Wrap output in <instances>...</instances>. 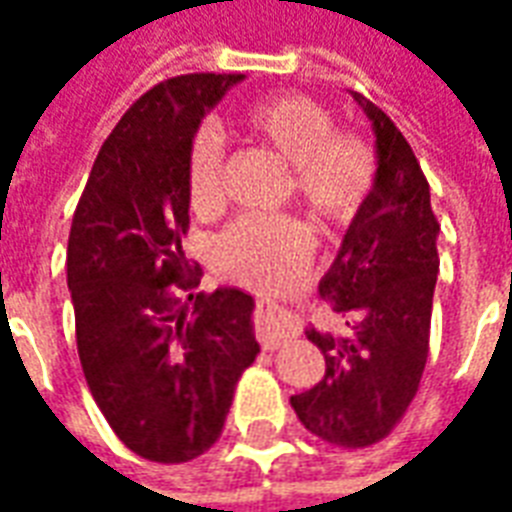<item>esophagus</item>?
Returning a JSON list of instances; mask_svg holds the SVG:
<instances>
[{
    "instance_id": "1",
    "label": "esophagus",
    "mask_w": 512,
    "mask_h": 512,
    "mask_svg": "<svg viewBox=\"0 0 512 512\" xmlns=\"http://www.w3.org/2000/svg\"><path fill=\"white\" fill-rule=\"evenodd\" d=\"M301 323L288 310H282L274 301H260L257 304V337L266 351H277L293 337H299Z\"/></svg>"
}]
</instances>
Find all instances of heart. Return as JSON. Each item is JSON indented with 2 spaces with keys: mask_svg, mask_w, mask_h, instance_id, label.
<instances>
[{
  "mask_svg": "<svg viewBox=\"0 0 512 512\" xmlns=\"http://www.w3.org/2000/svg\"><path fill=\"white\" fill-rule=\"evenodd\" d=\"M238 126L290 164L299 200L332 227L354 222L376 189L378 158L356 131L332 128V115L307 95H268L244 106ZM224 142L213 126L197 128L186 158V186L194 211L219 202ZM312 227L299 216H238L224 227L213 260L227 277L252 288H279L310 260Z\"/></svg>",
  "mask_w": 512,
  "mask_h": 512,
  "instance_id": "1",
  "label": "heart"
}]
</instances>
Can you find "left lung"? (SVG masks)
<instances>
[{
  "instance_id": "1",
  "label": "left lung",
  "mask_w": 512,
  "mask_h": 512,
  "mask_svg": "<svg viewBox=\"0 0 512 512\" xmlns=\"http://www.w3.org/2000/svg\"><path fill=\"white\" fill-rule=\"evenodd\" d=\"M351 95L376 131L378 178L318 290L334 312L354 318V332L334 340L307 329L326 359V376L290 397V406L318 439L359 450L395 430L422 381L439 222L406 136L365 95Z\"/></svg>"
}]
</instances>
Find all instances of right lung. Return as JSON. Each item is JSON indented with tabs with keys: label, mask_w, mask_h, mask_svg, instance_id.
<instances>
[{
	"label": "right lung",
	"mask_w": 512,
	"mask_h": 512,
	"mask_svg": "<svg viewBox=\"0 0 512 512\" xmlns=\"http://www.w3.org/2000/svg\"><path fill=\"white\" fill-rule=\"evenodd\" d=\"M241 79L186 73L139 95L98 150L73 213L68 288L84 378L117 439L145 461L211 450L260 354L252 296L194 293L202 268L180 246L191 136Z\"/></svg>",
	"instance_id": "obj_1"
}]
</instances>
